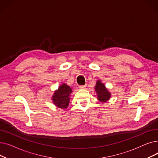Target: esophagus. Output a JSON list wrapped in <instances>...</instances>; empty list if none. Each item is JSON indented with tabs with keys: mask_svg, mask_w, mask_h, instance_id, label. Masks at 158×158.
I'll list each match as a JSON object with an SVG mask.
<instances>
[{
	"mask_svg": "<svg viewBox=\"0 0 158 158\" xmlns=\"http://www.w3.org/2000/svg\"><path fill=\"white\" fill-rule=\"evenodd\" d=\"M86 85H80V86H79V88L80 89H85V88H86Z\"/></svg>",
	"mask_w": 158,
	"mask_h": 158,
	"instance_id": "1",
	"label": "esophagus"
}]
</instances>
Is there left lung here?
I'll return each instance as SVG.
<instances>
[{
  "instance_id": "left-lung-1",
  "label": "left lung",
  "mask_w": 158,
  "mask_h": 158,
  "mask_svg": "<svg viewBox=\"0 0 158 158\" xmlns=\"http://www.w3.org/2000/svg\"><path fill=\"white\" fill-rule=\"evenodd\" d=\"M95 88L97 94V98L98 99V101L104 102L109 100L111 97V94L108 92V90L106 88L104 84L101 82V81L98 80L97 81Z\"/></svg>"
}]
</instances>
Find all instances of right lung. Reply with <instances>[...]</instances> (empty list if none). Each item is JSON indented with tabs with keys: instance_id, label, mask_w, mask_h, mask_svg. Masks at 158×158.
Masks as SVG:
<instances>
[{
	"instance_id": "1",
	"label": "right lung",
	"mask_w": 158,
	"mask_h": 158,
	"mask_svg": "<svg viewBox=\"0 0 158 158\" xmlns=\"http://www.w3.org/2000/svg\"><path fill=\"white\" fill-rule=\"evenodd\" d=\"M71 92V88L66 84H63L56 91L52 97L54 104L59 108H66L69 106Z\"/></svg>"
}]
</instances>
